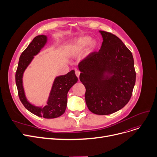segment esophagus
<instances>
[{"mask_svg": "<svg viewBox=\"0 0 157 157\" xmlns=\"http://www.w3.org/2000/svg\"><path fill=\"white\" fill-rule=\"evenodd\" d=\"M75 74H76V76L79 78V74H80V72H79V71H75Z\"/></svg>", "mask_w": 157, "mask_h": 157, "instance_id": "1", "label": "esophagus"}]
</instances>
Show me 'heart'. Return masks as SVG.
Wrapping results in <instances>:
<instances>
[{"label": "heart", "instance_id": "b5f03b06", "mask_svg": "<svg viewBox=\"0 0 157 157\" xmlns=\"http://www.w3.org/2000/svg\"><path fill=\"white\" fill-rule=\"evenodd\" d=\"M87 45H88L90 50L94 52L97 48V43L95 40L92 39L90 36L81 37L70 44L68 46V50L72 53H78L83 50Z\"/></svg>", "mask_w": 157, "mask_h": 157}]
</instances>
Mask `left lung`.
<instances>
[{"mask_svg": "<svg viewBox=\"0 0 157 157\" xmlns=\"http://www.w3.org/2000/svg\"><path fill=\"white\" fill-rule=\"evenodd\" d=\"M103 38L98 52L90 53L78 65L79 79L86 88L88 109L108 115L123 108L130 101L136 74L132 54L121 40L99 30Z\"/></svg>", "mask_w": 157, "mask_h": 157, "instance_id": "8db88e82", "label": "left lung"}]
</instances>
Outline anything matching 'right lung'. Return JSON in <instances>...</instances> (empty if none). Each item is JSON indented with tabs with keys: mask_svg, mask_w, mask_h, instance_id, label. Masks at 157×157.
Wrapping results in <instances>:
<instances>
[{
	"mask_svg": "<svg viewBox=\"0 0 157 157\" xmlns=\"http://www.w3.org/2000/svg\"><path fill=\"white\" fill-rule=\"evenodd\" d=\"M47 40L46 36H37L22 52L16 72L15 79L20 100L25 108L37 117L55 118L60 117L65 113L67 103V93L70 88L78 81L75 71L72 70L65 75L55 78L49 93L47 105L43 108L36 106L28 101L23 86V75L25 71L34 59V56L37 55L46 45Z\"/></svg>",
	"mask_w": 157,
	"mask_h": 157,
	"instance_id": "right-lung-1",
	"label": "right lung"
}]
</instances>
